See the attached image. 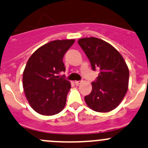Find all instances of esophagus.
Instances as JSON below:
<instances>
[{
	"mask_svg": "<svg viewBox=\"0 0 148 148\" xmlns=\"http://www.w3.org/2000/svg\"><path fill=\"white\" fill-rule=\"evenodd\" d=\"M81 83H82V81H75V85H77V86H78V85H79V84H81Z\"/></svg>",
	"mask_w": 148,
	"mask_h": 148,
	"instance_id": "obj_1",
	"label": "esophagus"
}]
</instances>
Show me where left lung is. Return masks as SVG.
Listing matches in <instances>:
<instances>
[{"label":"left lung","mask_w":148,"mask_h":148,"mask_svg":"<svg viewBox=\"0 0 148 148\" xmlns=\"http://www.w3.org/2000/svg\"><path fill=\"white\" fill-rule=\"evenodd\" d=\"M89 60L93 70L100 73L91 83L92 91L84 97L88 108L107 112L119 106L126 95L129 71L121 54L112 45L97 38H83L78 40Z\"/></svg>","instance_id":"8db88e82"}]
</instances>
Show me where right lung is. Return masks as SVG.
Segmentation results:
<instances>
[{"label": "right lung", "mask_w": 148, "mask_h": 148, "mask_svg": "<svg viewBox=\"0 0 148 148\" xmlns=\"http://www.w3.org/2000/svg\"><path fill=\"white\" fill-rule=\"evenodd\" d=\"M74 42V39L51 41L28 60L23 72V88L31 108L40 115H55L65 106L71 85L58 75L65 71L63 57Z\"/></svg>", "instance_id": "add662e5"}]
</instances>
